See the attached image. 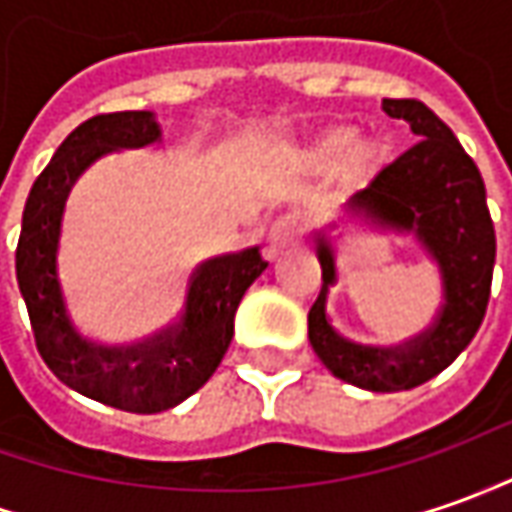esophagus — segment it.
Listing matches in <instances>:
<instances>
[{
  "instance_id": "34e87169",
  "label": "esophagus",
  "mask_w": 512,
  "mask_h": 512,
  "mask_svg": "<svg viewBox=\"0 0 512 512\" xmlns=\"http://www.w3.org/2000/svg\"><path fill=\"white\" fill-rule=\"evenodd\" d=\"M302 238V221L297 215H283L271 224L269 235H266V257L277 260L285 249L297 246Z\"/></svg>"
}]
</instances>
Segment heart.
Masks as SVG:
<instances>
[{"label": "heart", "instance_id": "b5f03b06", "mask_svg": "<svg viewBox=\"0 0 512 512\" xmlns=\"http://www.w3.org/2000/svg\"><path fill=\"white\" fill-rule=\"evenodd\" d=\"M297 162L308 170H328L339 165L347 184H367L384 162V142L375 137H356V128L347 123L325 125L314 137L305 139Z\"/></svg>", "mask_w": 512, "mask_h": 512}]
</instances>
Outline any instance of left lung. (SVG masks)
Wrapping results in <instances>:
<instances>
[{"label":"left lung","instance_id":"1","mask_svg":"<svg viewBox=\"0 0 512 512\" xmlns=\"http://www.w3.org/2000/svg\"><path fill=\"white\" fill-rule=\"evenodd\" d=\"M384 111L406 120L420 142L350 198L344 215L373 232L412 235L440 271L443 302L431 328L412 342L370 347L344 339L328 316L330 285L336 283L333 221L314 235L322 291L308 311V339L336 378L370 392H401L443 373L476 336L488 308L496 235L485 182L451 128L420 100L387 97Z\"/></svg>","mask_w":512,"mask_h":512}]
</instances>
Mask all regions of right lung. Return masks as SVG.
<instances>
[{
	"label": "right lung",
	"mask_w": 512,
	"mask_h": 512,
	"mask_svg": "<svg viewBox=\"0 0 512 512\" xmlns=\"http://www.w3.org/2000/svg\"><path fill=\"white\" fill-rule=\"evenodd\" d=\"M159 142L162 125L154 111L97 114L78 125L30 187L16 249V277L44 364L69 389L134 415L173 409L210 381L232 342L246 288L269 266L260 246L204 260L190 280L179 322L137 344L83 336L58 277L66 198L97 159Z\"/></svg>",
	"instance_id": "obj_1"
}]
</instances>
